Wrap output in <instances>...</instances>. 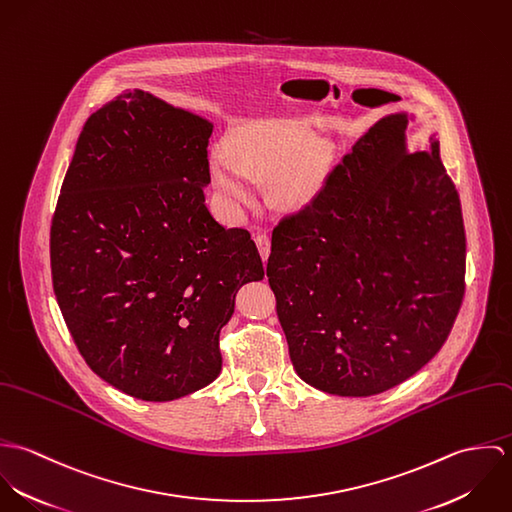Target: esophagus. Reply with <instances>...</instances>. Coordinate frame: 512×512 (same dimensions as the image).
Wrapping results in <instances>:
<instances>
[{"label": "esophagus", "instance_id": "34e87169", "mask_svg": "<svg viewBox=\"0 0 512 512\" xmlns=\"http://www.w3.org/2000/svg\"><path fill=\"white\" fill-rule=\"evenodd\" d=\"M254 242H256V246H258V252H260L262 260L266 262L268 256H270V238H268L266 234H256V236H254Z\"/></svg>", "mask_w": 512, "mask_h": 512}]
</instances>
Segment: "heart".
Here are the masks:
<instances>
[{"label":"heart","mask_w":512,"mask_h":512,"mask_svg":"<svg viewBox=\"0 0 512 512\" xmlns=\"http://www.w3.org/2000/svg\"><path fill=\"white\" fill-rule=\"evenodd\" d=\"M327 161V147L305 122L264 120L226 136L222 153L211 161V181L232 215H240L254 199L248 179L270 183L274 201L297 211L319 193Z\"/></svg>","instance_id":"heart-1"}]
</instances>
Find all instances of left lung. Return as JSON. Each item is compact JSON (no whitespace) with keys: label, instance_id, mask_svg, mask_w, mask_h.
I'll return each mask as SVG.
<instances>
[{"label":"left lung","instance_id":"left-lung-1","mask_svg":"<svg viewBox=\"0 0 512 512\" xmlns=\"http://www.w3.org/2000/svg\"><path fill=\"white\" fill-rule=\"evenodd\" d=\"M408 112L380 118L323 189L272 232L268 282L293 368L337 396H374L428 365L465 292L459 195L436 134L410 151Z\"/></svg>","mask_w":512,"mask_h":512}]
</instances>
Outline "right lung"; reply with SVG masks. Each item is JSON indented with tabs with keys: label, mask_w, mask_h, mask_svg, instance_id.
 Instances as JSON below:
<instances>
[{
	"label": "right lung",
	"mask_w": 512,
	"mask_h": 512,
	"mask_svg": "<svg viewBox=\"0 0 512 512\" xmlns=\"http://www.w3.org/2000/svg\"><path fill=\"white\" fill-rule=\"evenodd\" d=\"M213 124L140 88L84 124L51 224L57 303L114 388L169 402L220 374L236 292L264 278L254 240L205 205Z\"/></svg>",
	"instance_id": "right-lung-1"
}]
</instances>
